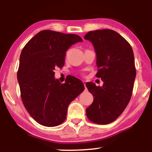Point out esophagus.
Here are the masks:
<instances>
[{
  "label": "esophagus",
  "instance_id": "34e87169",
  "mask_svg": "<svg viewBox=\"0 0 152 152\" xmlns=\"http://www.w3.org/2000/svg\"><path fill=\"white\" fill-rule=\"evenodd\" d=\"M84 86H85V88H86V84H85V83H84Z\"/></svg>",
  "mask_w": 152,
  "mask_h": 152
}]
</instances>
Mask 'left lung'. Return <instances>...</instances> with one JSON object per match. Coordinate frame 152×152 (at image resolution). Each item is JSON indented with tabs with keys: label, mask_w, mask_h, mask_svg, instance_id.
Wrapping results in <instances>:
<instances>
[{
	"label": "left lung",
	"mask_w": 152,
	"mask_h": 152,
	"mask_svg": "<svg viewBox=\"0 0 152 152\" xmlns=\"http://www.w3.org/2000/svg\"><path fill=\"white\" fill-rule=\"evenodd\" d=\"M84 38L94 47L96 77L104 82L102 86L86 84L93 96L86 109L87 118L97 124H109L121 115L132 97L136 75L134 52L125 39L109 29L91 31Z\"/></svg>",
	"instance_id": "8db88e82"
}]
</instances>
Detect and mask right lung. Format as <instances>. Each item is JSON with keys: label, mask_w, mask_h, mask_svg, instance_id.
<instances>
[{"label": "right lung", "mask_w": 152, "mask_h": 152, "mask_svg": "<svg viewBox=\"0 0 152 152\" xmlns=\"http://www.w3.org/2000/svg\"><path fill=\"white\" fill-rule=\"evenodd\" d=\"M83 40L73 34L43 30L27 43L20 56L17 72L20 96L30 115L41 125L55 126L66 120L68 107L83 91L77 78L61 84L56 67L64 65L66 52Z\"/></svg>", "instance_id": "1"}]
</instances>
